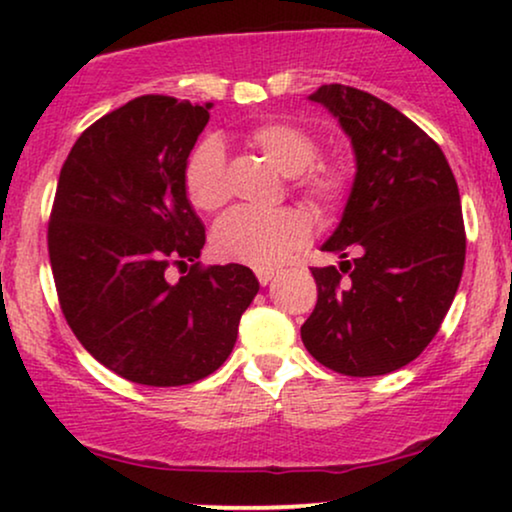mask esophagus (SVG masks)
I'll use <instances>...</instances> for the list:
<instances>
[{"instance_id": "esophagus-1", "label": "esophagus", "mask_w": 512, "mask_h": 512, "mask_svg": "<svg viewBox=\"0 0 512 512\" xmlns=\"http://www.w3.org/2000/svg\"><path fill=\"white\" fill-rule=\"evenodd\" d=\"M256 277L258 282H261V286H268L272 282V277H275V270H258Z\"/></svg>"}]
</instances>
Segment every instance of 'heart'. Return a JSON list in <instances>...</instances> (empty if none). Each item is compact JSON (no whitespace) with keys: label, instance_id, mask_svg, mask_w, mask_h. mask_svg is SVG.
I'll return each instance as SVG.
<instances>
[{"label":"heart","instance_id":"b5f03b06","mask_svg":"<svg viewBox=\"0 0 512 512\" xmlns=\"http://www.w3.org/2000/svg\"><path fill=\"white\" fill-rule=\"evenodd\" d=\"M293 191L321 214L335 212L349 193V174L342 165L319 158V142L310 130L291 121H265L247 135ZM184 188L200 212H216L228 200L226 151L216 137L195 146L186 160ZM310 237V221L300 209H249L237 207L219 219L212 230V249L221 261L272 270Z\"/></svg>","mask_w":512,"mask_h":512}]
</instances>
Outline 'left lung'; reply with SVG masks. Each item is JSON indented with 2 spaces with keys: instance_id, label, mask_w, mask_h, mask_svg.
<instances>
[{
  "instance_id": "8db88e82",
  "label": "left lung",
  "mask_w": 512,
  "mask_h": 512,
  "mask_svg": "<svg viewBox=\"0 0 512 512\" xmlns=\"http://www.w3.org/2000/svg\"><path fill=\"white\" fill-rule=\"evenodd\" d=\"M310 100L352 139L356 177L321 247L340 254V268H312L317 305L300 338L335 373L387 375L424 352L459 289L466 230L457 179L440 146L380 97L326 83Z\"/></svg>"
}]
</instances>
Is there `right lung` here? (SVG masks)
<instances>
[{
  "mask_svg": "<svg viewBox=\"0 0 512 512\" xmlns=\"http://www.w3.org/2000/svg\"><path fill=\"white\" fill-rule=\"evenodd\" d=\"M212 104L142 95L95 121L60 170L48 256L60 310L102 366L149 387L212 375L258 293L244 265H200L184 170ZM188 267L172 285L166 270ZM186 272V270H184Z\"/></svg>",
  "mask_w": 512,
  "mask_h": 512,
  "instance_id": "obj_1",
  "label": "right lung"
}]
</instances>
